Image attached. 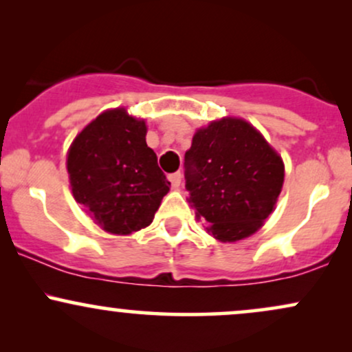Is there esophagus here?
<instances>
[{
  "label": "esophagus",
  "mask_w": 352,
  "mask_h": 352,
  "mask_svg": "<svg viewBox=\"0 0 352 352\" xmlns=\"http://www.w3.org/2000/svg\"><path fill=\"white\" fill-rule=\"evenodd\" d=\"M168 180H170L172 187L177 188V187H179V185H180V182H182V173H180V172L170 173V175H168Z\"/></svg>",
  "instance_id": "obj_1"
}]
</instances>
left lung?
Returning <instances> with one entry per match:
<instances>
[{
    "instance_id": "left-lung-1",
    "label": "left lung",
    "mask_w": 352,
    "mask_h": 352,
    "mask_svg": "<svg viewBox=\"0 0 352 352\" xmlns=\"http://www.w3.org/2000/svg\"><path fill=\"white\" fill-rule=\"evenodd\" d=\"M184 165L190 207L207 221L210 235L230 243L263 227L285 182L278 152L238 117L199 129Z\"/></svg>"
}]
</instances>
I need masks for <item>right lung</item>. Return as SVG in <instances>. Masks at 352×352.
<instances>
[{"instance_id": "right-lung-1", "label": "right lung", "mask_w": 352, "mask_h": 352, "mask_svg": "<svg viewBox=\"0 0 352 352\" xmlns=\"http://www.w3.org/2000/svg\"><path fill=\"white\" fill-rule=\"evenodd\" d=\"M145 120L111 109L87 124L67 152L72 195L89 217L114 235L152 223L170 182L145 142Z\"/></svg>"}]
</instances>
